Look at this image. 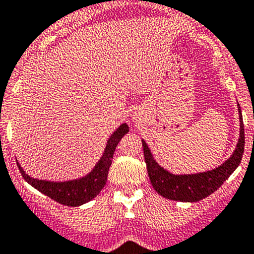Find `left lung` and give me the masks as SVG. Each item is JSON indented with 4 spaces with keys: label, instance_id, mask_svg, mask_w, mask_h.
<instances>
[{
    "label": "left lung",
    "instance_id": "8db88e82",
    "mask_svg": "<svg viewBox=\"0 0 254 254\" xmlns=\"http://www.w3.org/2000/svg\"><path fill=\"white\" fill-rule=\"evenodd\" d=\"M239 121V140H238L237 148L229 157V160L225 161L224 164L216 169L199 174H184V175L171 174L156 162L147 143L142 140L147 171H148L149 180H151L154 190L167 199L180 200V202H198L217 190L224 184L225 180L228 179L229 176L235 171V169L239 166L242 157H243L244 143L246 142H244L243 116H242L240 107Z\"/></svg>",
    "mask_w": 254,
    "mask_h": 254
}]
</instances>
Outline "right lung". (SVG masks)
Wrapping results in <instances>:
<instances>
[{"label": "right lung", "instance_id": "right-lung-1", "mask_svg": "<svg viewBox=\"0 0 254 254\" xmlns=\"http://www.w3.org/2000/svg\"><path fill=\"white\" fill-rule=\"evenodd\" d=\"M129 131V127L127 124H121L114 134L107 140L105 152L102 157L97 162L94 169L88 175L83 176L80 179L69 180V182H47V180H39L30 178L25 174L21 166L17 162V167L20 170L24 180L29 183L33 188L46 194L51 199L56 200L64 206L76 207L87 203L93 199L97 194L100 193L107 182L110 166L112 164L114 152L118 147L121 138Z\"/></svg>", "mask_w": 254, "mask_h": 254}]
</instances>
